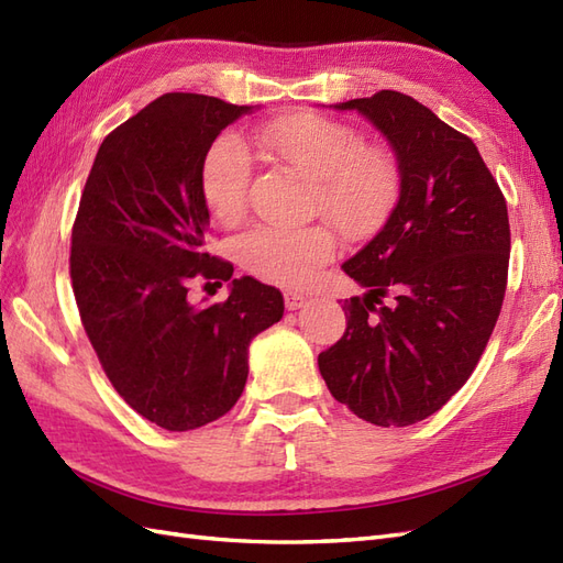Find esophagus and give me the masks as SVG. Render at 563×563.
Returning <instances> with one entry per match:
<instances>
[{
  "mask_svg": "<svg viewBox=\"0 0 563 563\" xmlns=\"http://www.w3.org/2000/svg\"><path fill=\"white\" fill-rule=\"evenodd\" d=\"M284 302H286L288 310H300L302 305L308 302V296H302V294L291 291V288H288V291H284Z\"/></svg>",
  "mask_w": 563,
  "mask_h": 563,
  "instance_id": "esophagus-1",
  "label": "esophagus"
}]
</instances>
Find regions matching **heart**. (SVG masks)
<instances>
[{
    "label": "heart",
    "instance_id": "1",
    "mask_svg": "<svg viewBox=\"0 0 563 563\" xmlns=\"http://www.w3.org/2000/svg\"><path fill=\"white\" fill-rule=\"evenodd\" d=\"M253 141L272 157L314 180L312 207L347 240L376 234L395 209L401 172L395 152L364 143L360 129L340 119L300 110L253 131ZM253 159L232 133L220 135L199 166L203 207L220 223H236L249 207ZM240 261L253 277L302 284L335 253L333 234L321 228H255L240 240Z\"/></svg>",
    "mask_w": 563,
    "mask_h": 563
}]
</instances>
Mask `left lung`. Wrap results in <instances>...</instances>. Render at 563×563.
I'll use <instances>...</instances> for the list:
<instances>
[{
    "mask_svg": "<svg viewBox=\"0 0 563 563\" xmlns=\"http://www.w3.org/2000/svg\"><path fill=\"white\" fill-rule=\"evenodd\" d=\"M335 108L360 110L387 135L401 183L385 228L343 265L366 294L343 302L347 329L319 371L354 416L406 428L467 383L496 329L507 203L470 135L416 98L378 91Z\"/></svg>",
    "mask_w": 563,
    "mask_h": 563,
    "instance_id": "8db88e82",
    "label": "left lung"
}]
</instances>
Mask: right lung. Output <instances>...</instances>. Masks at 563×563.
<instances>
[{"instance_id": "add662e5", "label": "right lung", "mask_w": 563, "mask_h": 563, "mask_svg": "<svg viewBox=\"0 0 563 563\" xmlns=\"http://www.w3.org/2000/svg\"><path fill=\"white\" fill-rule=\"evenodd\" d=\"M251 106L164 93L100 143L73 225L70 279L108 380L168 432L197 430L242 397L249 345L284 314L275 286L232 279L228 300L192 305V282L234 267L207 249L199 166Z\"/></svg>"}]
</instances>
